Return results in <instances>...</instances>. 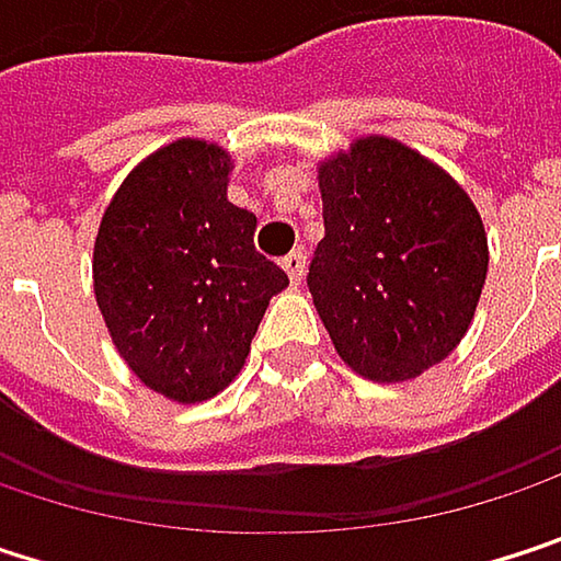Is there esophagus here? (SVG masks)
<instances>
[{
    "instance_id": "esophagus-1",
    "label": "esophagus",
    "mask_w": 561,
    "mask_h": 561,
    "mask_svg": "<svg viewBox=\"0 0 561 561\" xmlns=\"http://www.w3.org/2000/svg\"><path fill=\"white\" fill-rule=\"evenodd\" d=\"M282 270H285V276L291 285H301L305 279V253L298 250V253H288L285 260H282Z\"/></svg>"
}]
</instances>
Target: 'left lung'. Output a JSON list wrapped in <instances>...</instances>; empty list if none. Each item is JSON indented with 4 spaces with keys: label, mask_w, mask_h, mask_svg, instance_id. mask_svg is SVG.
<instances>
[{
    "label": "left lung",
    "mask_w": 561,
    "mask_h": 561,
    "mask_svg": "<svg viewBox=\"0 0 561 561\" xmlns=\"http://www.w3.org/2000/svg\"><path fill=\"white\" fill-rule=\"evenodd\" d=\"M324 240L308 288L337 357L374 383H405L468 334L488 279V230L468 191L390 136L318 162Z\"/></svg>",
    "instance_id": "left-lung-1"
}]
</instances>
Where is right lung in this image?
Listing matches in <instances>:
<instances>
[{"label": "right lung", "mask_w": 561, "mask_h": 561, "mask_svg": "<svg viewBox=\"0 0 561 561\" xmlns=\"http://www.w3.org/2000/svg\"><path fill=\"white\" fill-rule=\"evenodd\" d=\"M233 159L174 139L123 178L93 243V295L126 367L171 402L227 390L288 276L253 247L256 214L227 201Z\"/></svg>", "instance_id": "obj_1"}]
</instances>
